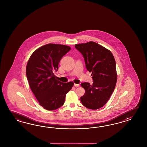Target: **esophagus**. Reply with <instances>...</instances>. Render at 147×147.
Returning <instances> with one entry per match:
<instances>
[{"instance_id":"esophagus-1","label":"esophagus","mask_w":147,"mask_h":147,"mask_svg":"<svg viewBox=\"0 0 147 147\" xmlns=\"http://www.w3.org/2000/svg\"><path fill=\"white\" fill-rule=\"evenodd\" d=\"M74 86L75 87H79V86H80V85H79V84H75Z\"/></svg>"}]
</instances>
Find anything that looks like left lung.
<instances>
[{"mask_svg": "<svg viewBox=\"0 0 147 147\" xmlns=\"http://www.w3.org/2000/svg\"><path fill=\"white\" fill-rule=\"evenodd\" d=\"M82 54L86 67L92 72L93 85L88 82L81 84L85 93L80 98L85 107L98 109L108 101L115 87L117 81L116 62L111 52L93 41L75 45Z\"/></svg>", "mask_w": 147, "mask_h": 147, "instance_id": "left-lung-1", "label": "left lung"}]
</instances>
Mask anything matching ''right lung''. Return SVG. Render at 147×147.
<instances>
[{"mask_svg":"<svg viewBox=\"0 0 147 147\" xmlns=\"http://www.w3.org/2000/svg\"><path fill=\"white\" fill-rule=\"evenodd\" d=\"M71 50L63 45L49 44L36 49L27 64V80L32 92L40 106L48 111L61 107L66 94L74 83H63L56 79L54 71H57L60 60Z\"/></svg>","mask_w":147,"mask_h":147,"instance_id":"right-lung-1","label":"right lung"}]
</instances>
